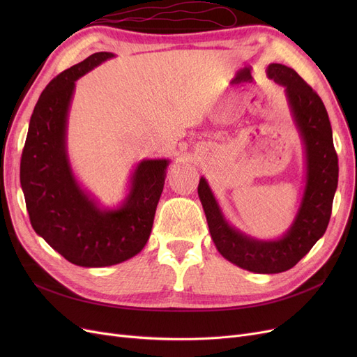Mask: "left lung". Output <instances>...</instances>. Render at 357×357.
<instances>
[{"mask_svg":"<svg viewBox=\"0 0 357 357\" xmlns=\"http://www.w3.org/2000/svg\"><path fill=\"white\" fill-rule=\"evenodd\" d=\"M266 75L284 88L304 153L305 185L294 220L278 238H256L236 229L225 218L205 177L199 178L198 197L211 240L225 259L256 274H278L294 268L326 232L338 186V156L333 149L329 116L320 96L294 68L283 63H269Z\"/></svg>","mask_w":357,"mask_h":357,"instance_id":"1","label":"left lung"}]
</instances>
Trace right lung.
<instances>
[{
  "label": "right lung",
  "instance_id": "right-lung-1",
  "mask_svg": "<svg viewBox=\"0 0 357 357\" xmlns=\"http://www.w3.org/2000/svg\"><path fill=\"white\" fill-rule=\"evenodd\" d=\"M114 56L93 53L46 86L32 112L20 160V186L32 228L68 262L84 268L112 266L143 250L171 164L164 158L139 160L116 207H104L75 177L68 155L75 82Z\"/></svg>",
  "mask_w": 357,
  "mask_h": 357
}]
</instances>
